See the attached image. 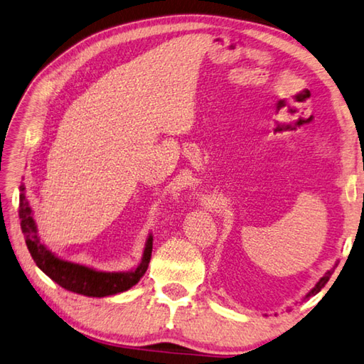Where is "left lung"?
Segmentation results:
<instances>
[{"label": "left lung", "instance_id": "8db88e82", "mask_svg": "<svg viewBox=\"0 0 364 364\" xmlns=\"http://www.w3.org/2000/svg\"><path fill=\"white\" fill-rule=\"evenodd\" d=\"M333 272H334V269H333V270H328L326 273H324V277L320 279V282H318V283L315 284V288L311 289L307 296H305V299H309L310 296L318 294V292H320V291L324 288V284H326V283L329 282V278H331V275H333Z\"/></svg>", "mask_w": 364, "mask_h": 364}]
</instances>
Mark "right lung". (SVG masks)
Masks as SVG:
<instances>
[{"label": "right lung", "mask_w": 364, "mask_h": 364, "mask_svg": "<svg viewBox=\"0 0 364 364\" xmlns=\"http://www.w3.org/2000/svg\"><path fill=\"white\" fill-rule=\"evenodd\" d=\"M18 219H21V228L27 243L28 251L33 257L38 269L43 270L46 275L55 282L63 289L76 292V294L87 297H107L118 294L131 289L139 279L145 275L149 269L151 250H153V237L149 235L145 241L144 254L140 264L134 270L129 272H99L91 267L68 262L57 257L50 252L46 245L43 243L40 235H38L36 222L31 214V208L28 205L27 196H25V186H21V196H18Z\"/></svg>", "instance_id": "obj_1"}]
</instances>
